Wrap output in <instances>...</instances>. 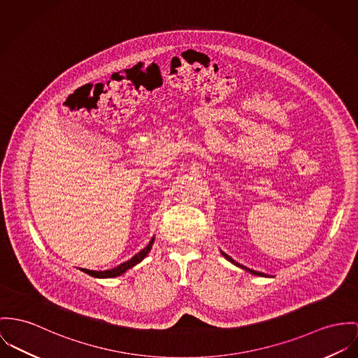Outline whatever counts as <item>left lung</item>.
Instances as JSON below:
<instances>
[{
  "label": "left lung",
  "instance_id": "obj_1",
  "mask_svg": "<svg viewBox=\"0 0 358 358\" xmlns=\"http://www.w3.org/2000/svg\"><path fill=\"white\" fill-rule=\"evenodd\" d=\"M220 253H222V255H223V256H224V257H226V259H227V260H229V262H230V263H233V264H236V266H238V267H241V268H243V270H245V271H248V273H250V274H253V275L264 276V274H263V273H259V271H253V270H250V268H248V267H244V266H241V264H238V263H237V262H234V260H233V259H231V257H230V256H229V255H226V253H224V252H220Z\"/></svg>",
  "mask_w": 358,
  "mask_h": 358
}]
</instances>
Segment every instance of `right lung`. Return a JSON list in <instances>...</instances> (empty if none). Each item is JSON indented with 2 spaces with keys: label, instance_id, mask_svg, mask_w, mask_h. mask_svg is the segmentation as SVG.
I'll return each instance as SVG.
<instances>
[{
  "label": "right lung",
  "instance_id": "1",
  "mask_svg": "<svg viewBox=\"0 0 358 358\" xmlns=\"http://www.w3.org/2000/svg\"><path fill=\"white\" fill-rule=\"evenodd\" d=\"M154 240H155V237H152L151 241L148 243V245L144 248V249H141L132 259H129V260L125 262V263H121L120 266H117V267H114V268H111V270H106V271H92V270L83 268V271H84L85 274H88V275L94 276V278H114V276L122 275L125 271H128L129 268H132L134 266H136L138 263H140V262L148 255V252L151 250V247H152V244H154Z\"/></svg>",
  "mask_w": 358,
  "mask_h": 358
}]
</instances>
